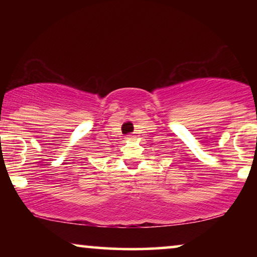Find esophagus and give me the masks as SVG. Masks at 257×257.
Wrapping results in <instances>:
<instances>
[{
	"label": "esophagus",
	"mask_w": 257,
	"mask_h": 257,
	"mask_svg": "<svg viewBox=\"0 0 257 257\" xmlns=\"http://www.w3.org/2000/svg\"><path fill=\"white\" fill-rule=\"evenodd\" d=\"M135 137H136V136H133V135H127V136H126V139H127V140H132V139H135Z\"/></svg>",
	"instance_id": "obj_1"
}]
</instances>
